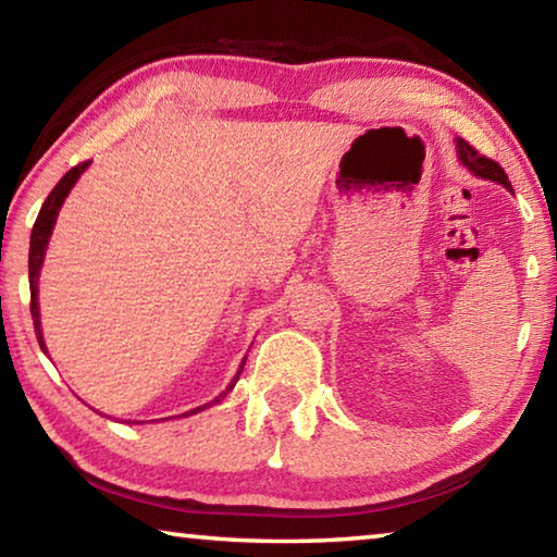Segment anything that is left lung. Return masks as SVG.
Listing matches in <instances>:
<instances>
[{
  "mask_svg": "<svg viewBox=\"0 0 557 557\" xmlns=\"http://www.w3.org/2000/svg\"><path fill=\"white\" fill-rule=\"evenodd\" d=\"M457 154L461 159V164H465L471 174L482 176V178H492V182L506 186L508 191H513L511 182H508V176L502 166H498L494 159H488L484 154H479L474 147H471L469 143H465V139H457Z\"/></svg>",
  "mask_w": 557,
  "mask_h": 557,
  "instance_id": "1",
  "label": "left lung"
}]
</instances>
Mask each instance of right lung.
Listing matches in <instances>:
<instances>
[{"label": "right lung", "mask_w": 557, "mask_h": 557, "mask_svg": "<svg viewBox=\"0 0 557 557\" xmlns=\"http://www.w3.org/2000/svg\"><path fill=\"white\" fill-rule=\"evenodd\" d=\"M88 164L90 162H83V164H75L71 172H65L63 174V178L59 184L53 186V191L49 194V199L44 201V206H41V211H39V219H36V223H34V231H32V245H29V287H32V319H34V332H36V338H39V346L44 348L46 351V344H44V334H41V322H39V272H41V265H44V256H46V245H49V238H51V231H53V223H55V215H59V211H61V206H63V201H65V196H69V191L73 188V184L78 182V176L86 172L88 169ZM243 366H245V358H243V363H240V369H238V373H235V379L231 381V385L228 388H225L219 398H215L213 403H221L225 395H228L231 391H233V385H235V381L240 379V373H243ZM213 403H206V405H201V408H194V410H188V412H184V418L186 414H196V412H201V410H206V408H211Z\"/></svg>", "instance_id": "add662e5"}]
</instances>
